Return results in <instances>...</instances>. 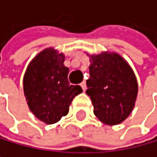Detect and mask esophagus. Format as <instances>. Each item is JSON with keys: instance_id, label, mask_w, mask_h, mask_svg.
I'll return each instance as SVG.
<instances>
[{"instance_id": "34e87169", "label": "esophagus", "mask_w": 157, "mask_h": 157, "mask_svg": "<svg viewBox=\"0 0 157 157\" xmlns=\"http://www.w3.org/2000/svg\"><path fill=\"white\" fill-rule=\"evenodd\" d=\"M80 86H82V88L83 89V90H86V83H85V82H82V83H80Z\"/></svg>"}]
</instances>
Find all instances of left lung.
<instances>
[{
  "label": "left lung",
  "mask_w": 157,
  "mask_h": 157,
  "mask_svg": "<svg viewBox=\"0 0 157 157\" xmlns=\"http://www.w3.org/2000/svg\"><path fill=\"white\" fill-rule=\"evenodd\" d=\"M89 78L86 94L93 112L105 125H118L132 113L138 96L137 78L123 57L116 52L88 54Z\"/></svg>",
  "instance_id": "1"
}]
</instances>
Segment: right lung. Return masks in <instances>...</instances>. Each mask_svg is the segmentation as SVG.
<instances>
[{"mask_svg": "<svg viewBox=\"0 0 157 157\" xmlns=\"http://www.w3.org/2000/svg\"><path fill=\"white\" fill-rule=\"evenodd\" d=\"M64 62V53L46 48L30 61L23 77V92L29 110L48 125L68 114L75 96L82 92L79 85L70 84V71Z\"/></svg>", "mask_w": 157, "mask_h": 157, "instance_id": "add662e5", "label": "right lung"}]
</instances>
